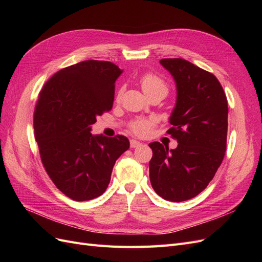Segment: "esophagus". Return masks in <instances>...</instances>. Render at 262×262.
Listing matches in <instances>:
<instances>
[{
    "mask_svg": "<svg viewBox=\"0 0 262 262\" xmlns=\"http://www.w3.org/2000/svg\"><path fill=\"white\" fill-rule=\"evenodd\" d=\"M141 144H142V143H140V142L137 141V140H131V141H130V146H131L132 148L139 147Z\"/></svg>",
    "mask_w": 262,
    "mask_h": 262,
    "instance_id": "esophagus-1",
    "label": "esophagus"
}]
</instances>
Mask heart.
Returning <instances> with one entry per match:
<instances>
[{
	"label": "heart",
	"instance_id": "b5f03b06",
	"mask_svg": "<svg viewBox=\"0 0 262 262\" xmlns=\"http://www.w3.org/2000/svg\"><path fill=\"white\" fill-rule=\"evenodd\" d=\"M140 84L142 90L144 93L150 92L156 89H164L167 91V87H166L165 82L162 80L161 77L153 73H146L140 78ZM152 119H142V120H138L131 125L132 131L138 134V136H145L150 129V126L153 124Z\"/></svg>",
	"mask_w": 262,
	"mask_h": 262
}]
</instances>
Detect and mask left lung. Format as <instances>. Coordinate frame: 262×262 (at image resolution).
<instances>
[{"label":"left lung","mask_w":262,"mask_h":262,"mask_svg":"<svg viewBox=\"0 0 262 262\" xmlns=\"http://www.w3.org/2000/svg\"><path fill=\"white\" fill-rule=\"evenodd\" d=\"M176 83V105L167 131L178 145L169 149L160 142L148 146L149 180L163 199L181 202L207 188L223 161L227 138V99L212 73L184 59H162Z\"/></svg>","instance_id":"obj_1"}]
</instances>
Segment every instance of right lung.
<instances>
[{
    "mask_svg": "<svg viewBox=\"0 0 262 262\" xmlns=\"http://www.w3.org/2000/svg\"><path fill=\"white\" fill-rule=\"evenodd\" d=\"M122 70L87 60L60 70L39 94L35 138L45 169L61 192L87 201L106 191L116 161L130 146L123 136H93L97 116L113 108Z\"/></svg>",
    "mask_w": 262,
    "mask_h": 262,
    "instance_id": "add662e5",
    "label": "right lung"
}]
</instances>
